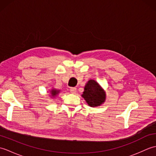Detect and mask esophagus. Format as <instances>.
Instances as JSON below:
<instances>
[{"label":"esophagus","mask_w":156,"mask_h":156,"mask_svg":"<svg viewBox=\"0 0 156 156\" xmlns=\"http://www.w3.org/2000/svg\"><path fill=\"white\" fill-rule=\"evenodd\" d=\"M69 90H70V92L72 94H75L76 92V88L75 87H72L70 89H69Z\"/></svg>","instance_id":"1"}]
</instances>
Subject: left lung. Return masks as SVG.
<instances>
[{
    "instance_id": "1",
    "label": "left lung",
    "mask_w": 156,
    "mask_h": 156,
    "mask_svg": "<svg viewBox=\"0 0 156 156\" xmlns=\"http://www.w3.org/2000/svg\"><path fill=\"white\" fill-rule=\"evenodd\" d=\"M82 97L92 107L100 106L105 101L106 94L97 82L90 80L84 87V91Z\"/></svg>"
}]
</instances>
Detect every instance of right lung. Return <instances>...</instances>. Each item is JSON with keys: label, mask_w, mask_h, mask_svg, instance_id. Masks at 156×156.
Instances as JSON below:
<instances>
[{"label": "right lung", "mask_w": 156, "mask_h": 156, "mask_svg": "<svg viewBox=\"0 0 156 156\" xmlns=\"http://www.w3.org/2000/svg\"><path fill=\"white\" fill-rule=\"evenodd\" d=\"M59 91L58 90H55V89H53V90L51 91V97H55L59 93Z\"/></svg>", "instance_id": "obj_1"}]
</instances>
